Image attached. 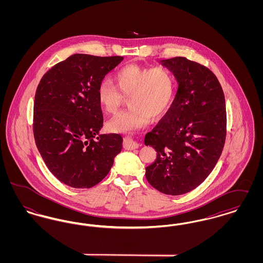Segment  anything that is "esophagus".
Returning a JSON list of instances; mask_svg holds the SVG:
<instances>
[{"label": "esophagus", "mask_w": 263, "mask_h": 263, "mask_svg": "<svg viewBox=\"0 0 263 263\" xmlns=\"http://www.w3.org/2000/svg\"><path fill=\"white\" fill-rule=\"evenodd\" d=\"M124 146L126 149L128 150H134L137 149L138 147H140V144L138 143L137 141H134L130 138H125L124 139Z\"/></svg>", "instance_id": "34e87169"}]
</instances>
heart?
Segmentation results:
<instances>
[{"mask_svg":"<svg viewBox=\"0 0 263 263\" xmlns=\"http://www.w3.org/2000/svg\"><path fill=\"white\" fill-rule=\"evenodd\" d=\"M114 85L108 81L100 83L98 100L105 112H118L124 98L130 106L108 123L116 133H128L142 129L150 119H160L167 111L175 93V77L165 67L143 68L127 65L113 75Z\"/></svg>","mask_w":263,"mask_h":263,"instance_id":"b5f03b06","label":"heart"}]
</instances>
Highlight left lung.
I'll use <instances>...</instances> for the list:
<instances>
[{
	"mask_svg": "<svg viewBox=\"0 0 263 263\" xmlns=\"http://www.w3.org/2000/svg\"><path fill=\"white\" fill-rule=\"evenodd\" d=\"M175 75L178 88L170 109L146 134L145 145L157 151L146 178L160 192L181 195L210 175L225 145V96L207 67L185 57L161 61Z\"/></svg>",
	"mask_w": 263,
	"mask_h": 263,
	"instance_id": "8db88e82",
	"label": "left lung"
}]
</instances>
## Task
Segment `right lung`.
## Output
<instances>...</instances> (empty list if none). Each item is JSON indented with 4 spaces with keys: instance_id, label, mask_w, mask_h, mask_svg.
<instances>
[{
    "instance_id": "add662e5",
    "label": "right lung",
    "mask_w": 263,
    "mask_h": 263,
    "mask_svg": "<svg viewBox=\"0 0 263 263\" xmlns=\"http://www.w3.org/2000/svg\"><path fill=\"white\" fill-rule=\"evenodd\" d=\"M122 60L74 54L40 80L33 105L34 140L48 170L66 185H97L121 152L119 134H100L103 116L98 88Z\"/></svg>"
}]
</instances>
